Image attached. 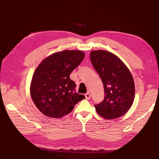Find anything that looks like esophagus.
Wrapping results in <instances>:
<instances>
[{
    "label": "esophagus",
    "mask_w": 159,
    "mask_h": 159,
    "mask_svg": "<svg viewBox=\"0 0 159 159\" xmlns=\"http://www.w3.org/2000/svg\"><path fill=\"white\" fill-rule=\"evenodd\" d=\"M85 95V98L87 99H90V98H91V95H90V93L89 92H87V93L84 95Z\"/></svg>",
    "instance_id": "34e87169"
}]
</instances>
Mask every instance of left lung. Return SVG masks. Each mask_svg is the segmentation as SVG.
I'll return each mask as SVG.
<instances>
[{
    "mask_svg": "<svg viewBox=\"0 0 159 159\" xmlns=\"http://www.w3.org/2000/svg\"><path fill=\"white\" fill-rule=\"evenodd\" d=\"M91 61L104 84L105 96L95 105L105 119L122 116L130 109L135 97V84L129 70L116 55L104 50L91 51Z\"/></svg>",
    "mask_w": 159,
    "mask_h": 159,
    "instance_id": "8db88e82",
    "label": "left lung"
}]
</instances>
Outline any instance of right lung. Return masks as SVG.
<instances>
[{
  "label": "right lung",
  "mask_w": 159,
  "mask_h": 159,
  "mask_svg": "<svg viewBox=\"0 0 159 159\" xmlns=\"http://www.w3.org/2000/svg\"><path fill=\"white\" fill-rule=\"evenodd\" d=\"M84 52L64 50L47 57L38 66L30 83V95L40 112L60 119L70 113L83 95L76 93L70 75L84 57Z\"/></svg>",
  "instance_id": "right-lung-1"
}]
</instances>
